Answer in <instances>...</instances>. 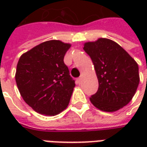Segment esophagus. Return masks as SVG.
Returning a JSON list of instances; mask_svg holds the SVG:
<instances>
[{
    "label": "esophagus",
    "instance_id": "34e87169",
    "mask_svg": "<svg viewBox=\"0 0 147 147\" xmlns=\"http://www.w3.org/2000/svg\"><path fill=\"white\" fill-rule=\"evenodd\" d=\"M82 80H83V77L81 76V77H80V78H79V79H78V81H79V83H81V82H82Z\"/></svg>",
    "mask_w": 147,
    "mask_h": 147
}]
</instances>
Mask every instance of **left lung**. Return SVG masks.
<instances>
[{"label": "left lung", "instance_id": "1", "mask_svg": "<svg viewBox=\"0 0 147 147\" xmlns=\"http://www.w3.org/2000/svg\"><path fill=\"white\" fill-rule=\"evenodd\" d=\"M83 46L98 80V90L90 98V102L104 112H115L127 105L140 80L137 62L111 39L99 38L85 42Z\"/></svg>", "mask_w": 147, "mask_h": 147}]
</instances>
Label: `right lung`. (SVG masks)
Listing matches in <instances>:
<instances>
[{"instance_id":"obj_1","label":"right lung","mask_w":147,"mask_h":147,"mask_svg":"<svg viewBox=\"0 0 147 147\" xmlns=\"http://www.w3.org/2000/svg\"><path fill=\"white\" fill-rule=\"evenodd\" d=\"M71 46L60 40H49L20 57L16 85L24 102L38 113L56 116L69 104L76 84L64 57Z\"/></svg>"}]
</instances>
